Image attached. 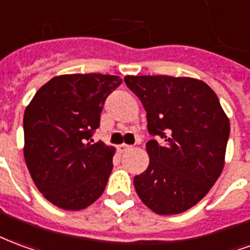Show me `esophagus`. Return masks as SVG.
<instances>
[{"label":"esophagus","instance_id":"obj_1","mask_svg":"<svg viewBox=\"0 0 250 250\" xmlns=\"http://www.w3.org/2000/svg\"><path fill=\"white\" fill-rule=\"evenodd\" d=\"M132 145H126V144H121V145H118L117 149H118V152L120 153H124V152H126V150H130L132 149Z\"/></svg>","mask_w":250,"mask_h":250}]
</instances>
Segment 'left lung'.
Returning <instances> with one entry per match:
<instances>
[{
    "mask_svg": "<svg viewBox=\"0 0 250 250\" xmlns=\"http://www.w3.org/2000/svg\"><path fill=\"white\" fill-rule=\"evenodd\" d=\"M143 103L147 130L164 140L146 144L149 165L133 183L138 197L161 216L178 214L205 197L220 177L230 132L213 89L201 80L126 76Z\"/></svg>",
    "mask_w": 250,
    "mask_h": 250,
    "instance_id": "8db88e82",
    "label": "left lung"
}]
</instances>
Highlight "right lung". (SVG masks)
<instances>
[{"label": "right lung", "instance_id": "right-lung-1", "mask_svg": "<svg viewBox=\"0 0 250 250\" xmlns=\"http://www.w3.org/2000/svg\"><path fill=\"white\" fill-rule=\"evenodd\" d=\"M123 80L61 74L34 94L23 114V157L33 183L53 205L83 210L106 187L116 149L94 143L104 103Z\"/></svg>", "mask_w": 250, "mask_h": 250}]
</instances>
